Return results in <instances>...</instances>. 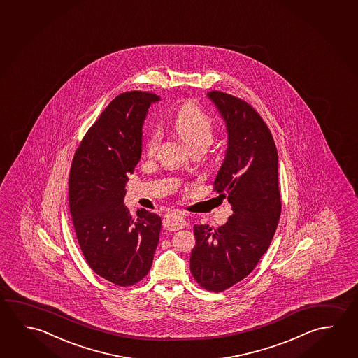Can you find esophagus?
<instances>
[{"label":"esophagus","mask_w":358,"mask_h":358,"mask_svg":"<svg viewBox=\"0 0 358 358\" xmlns=\"http://www.w3.org/2000/svg\"><path fill=\"white\" fill-rule=\"evenodd\" d=\"M164 229L169 231H177V229H185L187 226V221L185 217L182 216L178 212H172L167 213L164 218Z\"/></svg>","instance_id":"esophagus-1"}]
</instances>
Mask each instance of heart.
<instances>
[{"instance_id":"heart-1","label":"heart","mask_w":358,"mask_h":358,"mask_svg":"<svg viewBox=\"0 0 358 358\" xmlns=\"http://www.w3.org/2000/svg\"><path fill=\"white\" fill-rule=\"evenodd\" d=\"M172 129L191 150L194 147H208L213 141L215 122L197 103L186 102L178 108L172 120ZM159 131L153 129L145 142V152L152 156L159 147Z\"/></svg>"}]
</instances>
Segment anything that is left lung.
<instances>
[{
	"instance_id": "left-lung-1",
	"label": "left lung",
	"mask_w": 358,
	"mask_h": 358,
	"mask_svg": "<svg viewBox=\"0 0 358 358\" xmlns=\"http://www.w3.org/2000/svg\"><path fill=\"white\" fill-rule=\"evenodd\" d=\"M207 97L227 129L226 155L213 185L232 215L217 229L194 224L189 268L202 287L221 292L252 272L273 238L281 215L278 155L252 106L220 91Z\"/></svg>"
}]
</instances>
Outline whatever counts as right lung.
<instances>
[{"mask_svg":"<svg viewBox=\"0 0 358 358\" xmlns=\"http://www.w3.org/2000/svg\"><path fill=\"white\" fill-rule=\"evenodd\" d=\"M159 96L120 94L88 129L71 166L70 211L88 266L107 281L132 286L148 273L161 217L123 205L126 183L141 159L142 126Z\"/></svg>","mask_w":358,"mask_h":358,"instance_id":"add662e5","label":"right lung"}]
</instances>
